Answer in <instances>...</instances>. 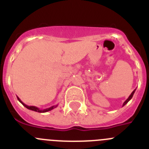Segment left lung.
<instances>
[{"label":"left lung","instance_id":"1","mask_svg":"<svg viewBox=\"0 0 149 149\" xmlns=\"http://www.w3.org/2000/svg\"><path fill=\"white\" fill-rule=\"evenodd\" d=\"M135 91H136V89H134V91H133L132 93H131V95H130V96H129L128 98H127V100H126V101H125V102H124V103H123V104H122V107H123V106H125V104H127V102H128V101H130V100H131V98H132L133 95H134V93H135Z\"/></svg>","mask_w":149,"mask_h":149}]
</instances>
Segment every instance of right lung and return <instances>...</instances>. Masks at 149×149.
I'll use <instances>...</instances> for the list:
<instances>
[{
    "instance_id": "obj_1",
    "label": "right lung",
    "mask_w": 149,
    "mask_h": 149,
    "mask_svg": "<svg viewBox=\"0 0 149 149\" xmlns=\"http://www.w3.org/2000/svg\"><path fill=\"white\" fill-rule=\"evenodd\" d=\"M17 98H18V100L19 101V102H21V103L22 104L24 105V106L26 108H27L28 110H33V111H36V112H38V113H46V112H48L50 111V110H53V109L56 108V107L58 106V104L55 105V106H52L51 107H48V108H46V109H43V110H41V109L38 108L37 107H35V106H28V105L25 104L24 103V102H22V101H21V99L19 98H18V96H17Z\"/></svg>"
}]
</instances>
